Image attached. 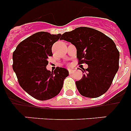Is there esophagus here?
I'll list each match as a JSON object with an SVG mask.
<instances>
[{
  "label": "esophagus",
  "instance_id": "1",
  "mask_svg": "<svg viewBox=\"0 0 131 131\" xmlns=\"http://www.w3.org/2000/svg\"><path fill=\"white\" fill-rule=\"evenodd\" d=\"M68 71H69V74H71L73 73V70L72 69H68Z\"/></svg>",
  "mask_w": 131,
  "mask_h": 131
}]
</instances>
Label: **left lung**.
<instances>
[{"instance_id": "left-lung-1", "label": "left lung", "mask_w": 131, "mask_h": 131, "mask_svg": "<svg viewBox=\"0 0 131 131\" xmlns=\"http://www.w3.org/2000/svg\"><path fill=\"white\" fill-rule=\"evenodd\" d=\"M62 40L76 47L79 63H85L88 68L75 82L82 96L97 98L107 92L119 69V52L115 42L94 29L81 27L62 36Z\"/></svg>"}]
</instances>
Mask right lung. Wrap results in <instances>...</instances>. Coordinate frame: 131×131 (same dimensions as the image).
I'll return each mask as SVG.
<instances>
[{"label":"right lung","mask_w":131,"mask_h":131,"mask_svg":"<svg viewBox=\"0 0 131 131\" xmlns=\"http://www.w3.org/2000/svg\"><path fill=\"white\" fill-rule=\"evenodd\" d=\"M62 36L38 32L21 41L13 52L12 68L19 85L37 100H47L57 96L69 75L66 68L57 67L54 72L47 69L48 58L52 56L53 44Z\"/></svg>","instance_id":"1"}]
</instances>
